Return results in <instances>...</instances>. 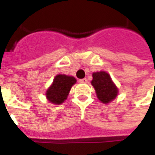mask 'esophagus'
Masks as SVG:
<instances>
[{
  "mask_svg": "<svg viewBox=\"0 0 155 155\" xmlns=\"http://www.w3.org/2000/svg\"><path fill=\"white\" fill-rule=\"evenodd\" d=\"M80 82H81V83H82V84H86V83H87L88 82V81H87V79H86V78H84V79H81V80H80Z\"/></svg>",
  "mask_w": 155,
  "mask_h": 155,
  "instance_id": "1",
  "label": "esophagus"
}]
</instances>
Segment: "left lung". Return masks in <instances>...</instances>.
Returning a JSON list of instances; mask_svg holds the SVG:
<instances>
[{"instance_id":"left-lung-1","label":"left lung","mask_w":155,"mask_h":155,"mask_svg":"<svg viewBox=\"0 0 155 155\" xmlns=\"http://www.w3.org/2000/svg\"><path fill=\"white\" fill-rule=\"evenodd\" d=\"M91 84L94 88L97 98L103 104H109L117 97L119 89L112 81L110 74L101 71L92 74Z\"/></svg>"}]
</instances>
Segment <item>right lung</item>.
Returning a JSON list of instances; mask_svg holds the SVG:
<instances>
[{
  "mask_svg": "<svg viewBox=\"0 0 155 155\" xmlns=\"http://www.w3.org/2000/svg\"><path fill=\"white\" fill-rule=\"evenodd\" d=\"M76 83V79L71 75L59 74L55 75L52 84L45 92L47 101L54 104H62L67 99L71 87Z\"/></svg>",
  "mask_w": 155,
  "mask_h": 155,
  "instance_id": "1",
  "label": "right lung"
}]
</instances>
